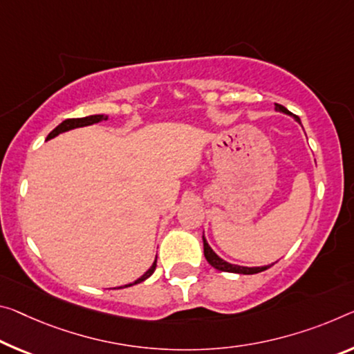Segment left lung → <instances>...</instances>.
I'll use <instances>...</instances> for the list:
<instances>
[{
	"instance_id": "left-lung-1",
	"label": "left lung",
	"mask_w": 354,
	"mask_h": 354,
	"mask_svg": "<svg viewBox=\"0 0 354 354\" xmlns=\"http://www.w3.org/2000/svg\"><path fill=\"white\" fill-rule=\"evenodd\" d=\"M274 105H276V110H277V111H282V113L291 116L296 122H299V124H301L299 118L291 113V111H288L287 109H285L283 105H280V104H274ZM201 238H203V252H205V258H206L207 263H209V265H211L212 268L218 269V271L234 272V274H257V272L265 271V269L271 268V266L274 265V263H272V265H268V266H252V268L239 266V265H232V263L222 260V258L218 257V255L216 254V252L211 249V245L207 244V241H206V238H205V233H203V236H201Z\"/></svg>"
}]
</instances>
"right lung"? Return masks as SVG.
Segmentation results:
<instances>
[{
  "label": "right lung",
  "mask_w": 354,
  "mask_h": 354,
  "mask_svg": "<svg viewBox=\"0 0 354 354\" xmlns=\"http://www.w3.org/2000/svg\"><path fill=\"white\" fill-rule=\"evenodd\" d=\"M106 120H109V115H89V116H85V118H72V120H66V121L61 122V124L56 126V127L53 129V131L48 133L46 140H52V138H55V137H58L59 133L67 132V131H72V129H77V127H85V126H91V124H96V122L106 121ZM156 263H157V255H156V260H154V263H153V265H151V268L148 269V271L145 272L142 277H138V279L136 280V282L124 285V288H126V287H132V285H136V283L143 282V280H147V279L151 276V274L154 272V269H156ZM120 288H122V287H120Z\"/></svg>",
  "instance_id": "1"
}]
</instances>
